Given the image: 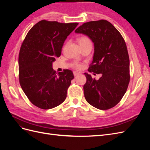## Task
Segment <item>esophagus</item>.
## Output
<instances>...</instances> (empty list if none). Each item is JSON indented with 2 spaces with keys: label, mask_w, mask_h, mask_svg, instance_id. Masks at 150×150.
Returning <instances> with one entry per match:
<instances>
[{
  "label": "esophagus",
  "mask_w": 150,
  "mask_h": 150,
  "mask_svg": "<svg viewBox=\"0 0 150 150\" xmlns=\"http://www.w3.org/2000/svg\"><path fill=\"white\" fill-rule=\"evenodd\" d=\"M73 74H74V76H78V75L79 73L78 72L74 71V72H73Z\"/></svg>",
  "instance_id": "34e87169"
}]
</instances>
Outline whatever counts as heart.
Returning a JSON list of instances; mask_svg holds the SVG:
<instances>
[{
    "label": "heart",
    "mask_w": 150,
    "mask_h": 150,
    "mask_svg": "<svg viewBox=\"0 0 150 150\" xmlns=\"http://www.w3.org/2000/svg\"><path fill=\"white\" fill-rule=\"evenodd\" d=\"M78 42L79 44V46H81V45H84L86 44L91 43L90 41V40L87 37H85V36L79 38L78 39ZM74 67L77 69H80L82 68V65H81V64H78V63H75V64H74Z\"/></svg>",
    "instance_id": "obj_1"
}]
</instances>
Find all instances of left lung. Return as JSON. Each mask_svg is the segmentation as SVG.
<instances>
[{
    "mask_svg": "<svg viewBox=\"0 0 150 150\" xmlns=\"http://www.w3.org/2000/svg\"><path fill=\"white\" fill-rule=\"evenodd\" d=\"M75 33L87 35L94 44L90 72L101 74L98 80L84 73L86 100L99 110L115 106L123 97L129 82V59L126 45L115 26L106 20L86 22Z\"/></svg>",
    "mask_w": 150,
    "mask_h": 150,
    "instance_id": "left-lung-1",
    "label": "left lung"
}]
</instances>
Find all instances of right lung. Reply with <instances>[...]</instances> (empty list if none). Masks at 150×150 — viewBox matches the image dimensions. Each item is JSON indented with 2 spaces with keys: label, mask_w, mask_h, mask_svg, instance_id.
<instances>
[{
  "label": "right lung",
  "mask_w": 150,
  "mask_h": 150,
  "mask_svg": "<svg viewBox=\"0 0 150 150\" xmlns=\"http://www.w3.org/2000/svg\"><path fill=\"white\" fill-rule=\"evenodd\" d=\"M78 23L40 21L28 32L19 56V82L34 105L49 110L64 101L71 81V70L56 74L52 63L61 56L65 40Z\"/></svg>",
  "instance_id": "1"
}]
</instances>
